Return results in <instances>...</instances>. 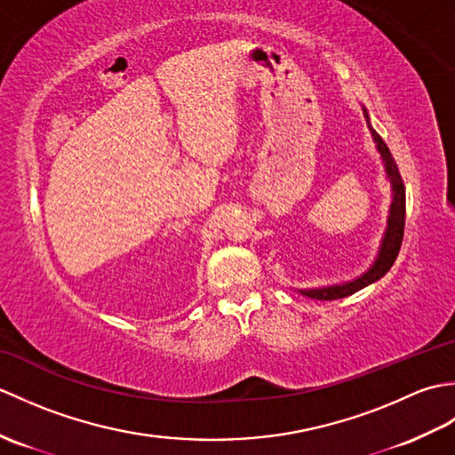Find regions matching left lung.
<instances>
[{
    "mask_svg": "<svg viewBox=\"0 0 455 455\" xmlns=\"http://www.w3.org/2000/svg\"><path fill=\"white\" fill-rule=\"evenodd\" d=\"M363 109V117L367 121V127H370V132L375 142V148L379 152L381 162H383V170H385V178H387L389 186H391V203H389V215H387V227H385V233L381 236L379 250H377V256L373 259V264L365 269L362 275H357L350 282H342V283H332V285H323V287H308V289H297L299 293L311 299H318V301H334V299H342L347 295H354L360 289L371 285L375 282L389 272L391 266L397 259V254L401 250L403 243V230H404V186L401 180V173L397 164H395L391 152L387 148V144L383 142V139L377 134L370 123V113Z\"/></svg>",
    "mask_w": 455,
    "mask_h": 455,
    "instance_id": "8db88e82",
    "label": "left lung"
}]
</instances>
